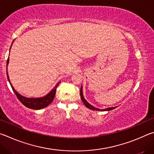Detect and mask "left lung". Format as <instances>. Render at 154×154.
Instances as JSON below:
<instances>
[{
  "label": "left lung",
  "instance_id": "left-lung-1",
  "mask_svg": "<svg viewBox=\"0 0 154 154\" xmlns=\"http://www.w3.org/2000/svg\"><path fill=\"white\" fill-rule=\"evenodd\" d=\"M80 97H81V99L83 103H84V104L85 105V106L88 107V109H92V110H95V111H102V112H104V111H110V110H112L115 109L116 107H108V108H106V109H99L98 108H96V107H93V106H91V105L88 103V102L87 101V100L84 98V96H83V93H82V86L81 87V88H80Z\"/></svg>",
  "mask_w": 154,
  "mask_h": 154
}]
</instances>
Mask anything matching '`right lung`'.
Listing matches in <instances>:
<instances>
[{"instance_id": "right-lung-1", "label": "right lung", "mask_w": 154, "mask_h": 154, "mask_svg": "<svg viewBox=\"0 0 154 154\" xmlns=\"http://www.w3.org/2000/svg\"><path fill=\"white\" fill-rule=\"evenodd\" d=\"M14 41V40H13ZM12 42V44H13ZM12 46V45H11ZM10 48V49H11ZM10 52V51H9ZM9 59L8 57L7 61V79L9 82L10 83L11 86V88L13 91V92L15 93V95L17 96V97L18 98L19 100L20 101V102L23 105H24L26 107H28L29 109H41L42 108H45L47 106H48L51 102L53 101L54 97L55 96V93H56V88L58 87V85L60 82H58L57 84L55 85V87H54L52 90H51L49 93H48L47 95H45L44 97H38V98H28V97H23L21 95H20V93H17V91H16L14 87H13L11 83L10 82L9 80V75H8V72H7V66L9 64Z\"/></svg>"}]
</instances>
